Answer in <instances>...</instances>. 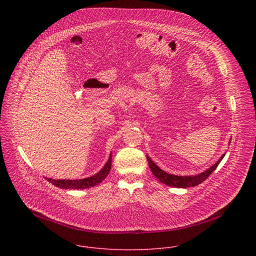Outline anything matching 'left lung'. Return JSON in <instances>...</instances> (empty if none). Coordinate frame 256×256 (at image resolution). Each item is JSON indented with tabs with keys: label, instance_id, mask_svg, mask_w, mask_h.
Instances as JSON below:
<instances>
[{
	"label": "left lung",
	"instance_id": "8db88e82",
	"mask_svg": "<svg viewBox=\"0 0 256 256\" xmlns=\"http://www.w3.org/2000/svg\"><path fill=\"white\" fill-rule=\"evenodd\" d=\"M224 156V154H222L219 160L212 166L209 170H207L206 172L198 174V176H174V174H170L166 172H164L162 170H160L152 160L150 158H148L146 156V160L150 166V168L152 172V174L164 184L168 185V186H172V187H178V188H186V187H193L196 186L200 183L203 182L204 180H206L209 176L216 170V168L218 166L220 160H222V158Z\"/></svg>",
	"mask_w": 256,
	"mask_h": 256
}]
</instances>
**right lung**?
Masks as SVG:
<instances>
[{"label": "right lung", "mask_w": 256, "mask_h": 256, "mask_svg": "<svg viewBox=\"0 0 256 256\" xmlns=\"http://www.w3.org/2000/svg\"><path fill=\"white\" fill-rule=\"evenodd\" d=\"M111 154H110V158L104 168L96 174L94 176L84 178V180H52V178H46L49 182L52 183L53 185L59 187V188H64V189H84V188H90L92 187L98 183L102 182L110 174V168H111Z\"/></svg>", "instance_id": "obj_1"}]
</instances>
